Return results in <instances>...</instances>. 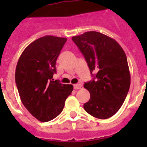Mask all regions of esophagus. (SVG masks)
Returning a JSON list of instances; mask_svg holds the SVG:
<instances>
[{
    "mask_svg": "<svg viewBox=\"0 0 147 147\" xmlns=\"http://www.w3.org/2000/svg\"><path fill=\"white\" fill-rule=\"evenodd\" d=\"M82 87V86L80 84H74V89H75V90H79V89H81Z\"/></svg>",
    "mask_w": 147,
    "mask_h": 147,
    "instance_id": "esophagus-1",
    "label": "esophagus"
}]
</instances>
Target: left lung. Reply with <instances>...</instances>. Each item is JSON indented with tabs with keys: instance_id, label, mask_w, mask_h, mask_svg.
Returning a JSON list of instances; mask_svg holds the SVG:
<instances>
[{
	"instance_id": "left-lung-1",
	"label": "left lung",
	"mask_w": 147,
	"mask_h": 147,
	"mask_svg": "<svg viewBox=\"0 0 147 147\" xmlns=\"http://www.w3.org/2000/svg\"><path fill=\"white\" fill-rule=\"evenodd\" d=\"M72 40L84 55L93 77L84 84L90 94L84 110L98 119H108L120 109L129 90L131 77L125 53L115 40L96 31Z\"/></svg>"
}]
</instances>
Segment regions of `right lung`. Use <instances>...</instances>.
Returning a JSON list of instances; mask_svg holds the SVG:
<instances>
[{"instance_id": "right-lung-1", "label": "right lung", "mask_w": 147, "mask_h": 147, "mask_svg": "<svg viewBox=\"0 0 147 147\" xmlns=\"http://www.w3.org/2000/svg\"><path fill=\"white\" fill-rule=\"evenodd\" d=\"M67 38L46 35L31 42L20 55L16 69V83L22 103L42 122L58 116L73 90L72 84L53 79L57 57Z\"/></svg>"}]
</instances>
